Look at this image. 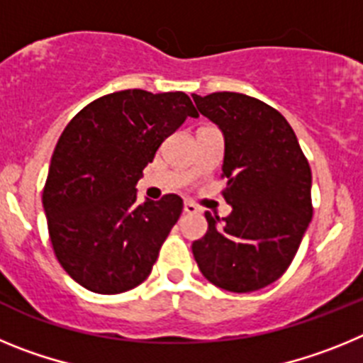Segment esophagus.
<instances>
[{
    "label": "esophagus",
    "instance_id": "34e87169",
    "mask_svg": "<svg viewBox=\"0 0 363 363\" xmlns=\"http://www.w3.org/2000/svg\"><path fill=\"white\" fill-rule=\"evenodd\" d=\"M198 207L194 203H192V201H185L184 203V213L185 214H194V213H198Z\"/></svg>",
    "mask_w": 363,
    "mask_h": 363
}]
</instances>
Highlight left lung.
I'll use <instances>...</instances> for the list:
<instances>
[{
  "label": "left lung",
  "mask_w": 363,
  "mask_h": 363,
  "mask_svg": "<svg viewBox=\"0 0 363 363\" xmlns=\"http://www.w3.org/2000/svg\"><path fill=\"white\" fill-rule=\"evenodd\" d=\"M223 134L227 218L205 213L209 229L192 243L211 284L251 293L287 271L313 218L311 167L296 134L277 108L240 92L192 94Z\"/></svg>",
  "instance_id": "1"
}]
</instances>
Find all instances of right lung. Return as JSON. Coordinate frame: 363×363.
<instances>
[{
  "instance_id": "add662e5",
  "label": "right lung",
  "mask_w": 363,
  "mask_h": 363,
  "mask_svg": "<svg viewBox=\"0 0 363 363\" xmlns=\"http://www.w3.org/2000/svg\"><path fill=\"white\" fill-rule=\"evenodd\" d=\"M198 118L185 92H112L76 114L62 133L43 189L54 255L98 294L134 289L152 271L184 201H138V179L165 138Z\"/></svg>"
}]
</instances>
